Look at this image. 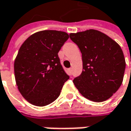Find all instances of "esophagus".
Masks as SVG:
<instances>
[{
  "instance_id": "obj_1",
  "label": "esophagus",
  "mask_w": 131,
  "mask_h": 131,
  "mask_svg": "<svg viewBox=\"0 0 131 131\" xmlns=\"http://www.w3.org/2000/svg\"><path fill=\"white\" fill-rule=\"evenodd\" d=\"M69 73H70V75L72 74V68H70V69H69Z\"/></svg>"
}]
</instances>
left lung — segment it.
Segmentation results:
<instances>
[{
	"label": "left lung",
	"mask_w": 131,
	"mask_h": 131,
	"mask_svg": "<svg viewBox=\"0 0 131 131\" xmlns=\"http://www.w3.org/2000/svg\"><path fill=\"white\" fill-rule=\"evenodd\" d=\"M82 53L83 70L73 79L80 94L94 102L110 98L124 78L125 59L120 46L106 34L94 29L70 34Z\"/></svg>",
	"instance_id": "1"
}]
</instances>
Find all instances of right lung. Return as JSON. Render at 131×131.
<instances>
[{
  "mask_svg": "<svg viewBox=\"0 0 131 131\" xmlns=\"http://www.w3.org/2000/svg\"><path fill=\"white\" fill-rule=\"evenodd\" d=\"M68 38L64 31L41 30L21 46L14 62L15 79L19 92L31 104L44 106L59 97L69 76L58 53Z\"/></svg>",
  "mask_w": 131,
  "mask_h": 131,
  "instance_id": "right-lung-1",
  "label": "right lung"
}]
</instances>
